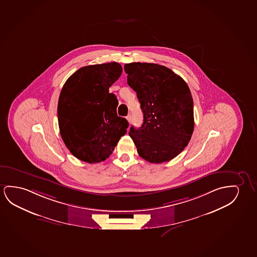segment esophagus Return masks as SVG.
<instances>
[{
	"label": "esophagus",
	"mask_w": 257,
	"mask_h": 257,
	"mask_svg": "<svg viewBox=\"0 0 257 257\" xmlns=\"http://www.w3.org/2000/svg\"><path fill=\"white\" fill-rule=\"evenodd\" d=\"M127 121H128V123H132V116H131V115H128L126 116Z\"/></svg>",
	"instance_id": "obj_1"
}]
</instances>
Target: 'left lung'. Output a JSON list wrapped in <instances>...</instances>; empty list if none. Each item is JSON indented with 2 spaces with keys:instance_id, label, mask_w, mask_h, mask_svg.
Segmentation results:
<instances>
[{
  "instance_id": "obj_1",
  "label": "left lung",
  "mask_w": 257,
  "mask_h": 257,
  "mask_svg": "<svg viewBox=\"0 0 257 257\" xmlns=\"http://www.w3.org/2000/svg\"><path fill=\"white\" fill-rule=\"evenodd\" d=\"M124 71L143 112L142 127L129 132L139 156L152 164L175 158L194 132V101L187 84L157 63H126Z\"/></svg>"
}]
</instances>
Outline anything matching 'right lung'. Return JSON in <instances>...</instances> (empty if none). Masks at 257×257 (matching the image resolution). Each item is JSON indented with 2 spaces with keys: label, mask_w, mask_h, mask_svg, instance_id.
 Here are the masks:
<instances>
[{
  "label": "right lung",
  "mask_w": 257,
  "mask_h": 257,
  "mask_svg": "<svg viewBox=\"0 0 257 257\" xmlns=\"http://www.w3.org/2000/svg\"><path fill=\"white\" fill-rule=\"evenodd\" d=\"M122 71L115 62L88 65L63 85L57 106L60 134L79 160L89 164L106 160L126 134L129 123L117 115L118 101L108 93Z\"/></svg>",
  "instance_id": "right-lung-1"
}]
</instances>
